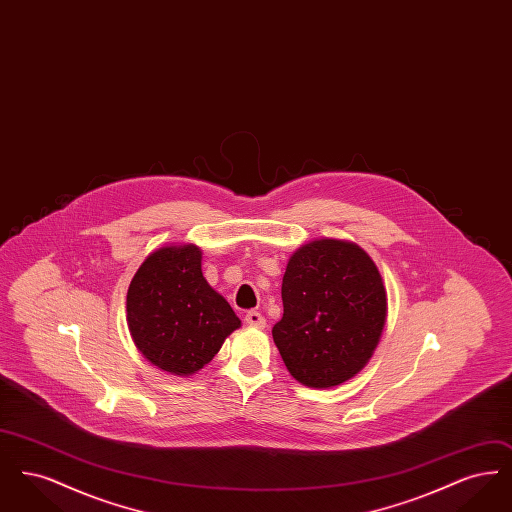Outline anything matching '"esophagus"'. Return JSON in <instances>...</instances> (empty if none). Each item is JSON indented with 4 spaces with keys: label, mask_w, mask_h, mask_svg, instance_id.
I'll return each instance as SVG.
<instances>
[{
    "label": "esophagus",
    "mask_w": 512,
    "mask_h": 512,
    "mask_svg": "<svg viewBox=\"0 0 512 512\" xmlns=\"http://www.w3.org/2000/svg\"><path fill=\"white\" fill-rule=\"evenodd\" d=\"M245 322H247L249 326H255V328H265V324H267V320H265V317H263L259 311H247Z\"/></svg>",
    "instance_id": "1"
}]
</instances>
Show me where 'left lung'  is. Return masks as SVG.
I'll list each match as a JSON object with an SVG mask.
<instances>
[{"label": "left lung", "instance_id": "obj_1", "mask_svg": "<svg viewBox=\"0 0 512 512\" xmlns=\"http://www.w3.org/2000/svg\"><path fill=\"white\" fill-rule=\"evenodd\" d=\"M282 303L272 338L290 374L309 388L353 378L372 357L388 311L372 259L340 240H317L293 253Z\"/></svg>", "mask_w": 512, "mask_h": 512}]
</instances>
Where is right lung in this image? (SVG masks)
Segmentation results:
<instances>
[{
  "label": "right lung",
  "instance_id": "1",
  "mask_svg": "<svg viewBox=\"0 0 512 512\" xmlns=\"http://www.w3.org/2000/svg\"><path fill=\"white\" fill-rule=\"evenodd\" d=\"M126 313L147 361L178 376L207 365L240 328L232 307L203 278L195 245L151 253L130 282Z\"/></svg>",
  "mask_w": 512,
  "mask_h": 512
}]
</instances>
